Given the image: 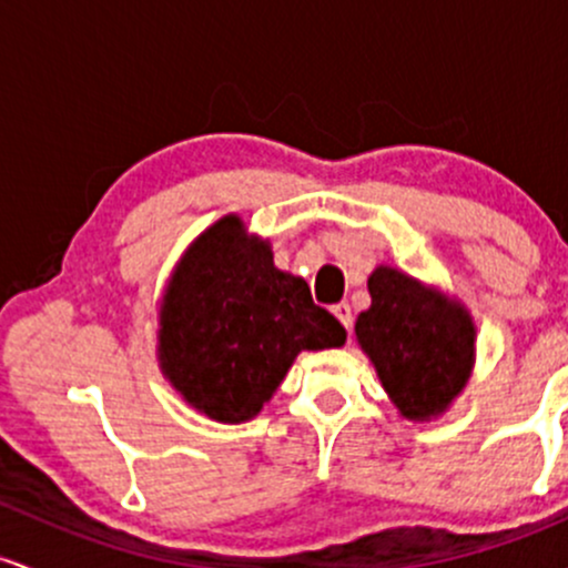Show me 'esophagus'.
<instances>
[{
	"instance_id": "esophagus-1",
	"label": "esophagus",
	"mask_w": 568,
	"mask_h": 568,
	"mask_svg": "<svg viewBox=\"0 0 568 568\" xmlns=\"http://www.w3.org/2000/svg\"><path fill=\"white\" fill-rule=\"evenodd\" d=\"M333 314L337 316V322H341L343 327H346L348 333H352V324H354V316H352V305H348V303H337V305H333Z\"/></svg>"
}]
</instances>
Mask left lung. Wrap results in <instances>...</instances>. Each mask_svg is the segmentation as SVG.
I'll return each mask as SVG.
<instances>
[{
    "instance_id": "obj_1",
    "label": "left lung",
    "mask_w": 568,
    "mask_h": 568,
    "mask_svg": "<svg viewBox=\"0 0 568 568\" xmlns=\"http://www.w3.org/2000/svg\"><path fill=\"white\" fill-rule=\"evenodd\" d=\"M369 308L356 316V343L399 416L439 418L473 378L477 327L458 297L392 265L367 278Z\"/></svg>"
}]
</instances>
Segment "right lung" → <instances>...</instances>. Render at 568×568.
I'll use <instances>...</instances> for the list:
<instances>
[{"label": "right lung", "mask_w": 568, "mask_h": 568, "mask_svg": "<svg viewBox=\"0 0 568 568\" xmlns=\"http://www.w3.org/2000/svg\"><path fill=\"white\" fill-rule=\"evenodd\" d=\"M158 367L216 424L252 422L301 352L346 343L301 276L273 265L271 241L225 214L190 241L158 301Z\"/></svg>", "instance_id": "add662e5"}]
</instances>
